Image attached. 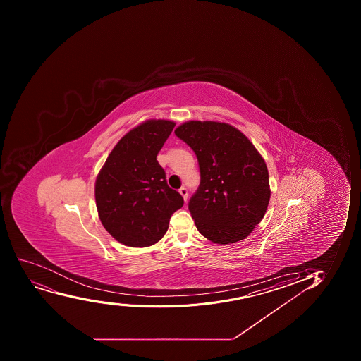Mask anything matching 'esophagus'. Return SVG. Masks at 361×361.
Here are the masks:
<instances>
[{
	"label": "esophagus",
	"instance_id": "34e87169",
	"mask_svg": "<svg viewBox=\"0 0 361 361\" xmlns=\"http://www.w3.org/2000/svg\"><path fill=\"white\" fill-rule=\"evenodd\" d=\"M178 193L183 195V200L187 201V197H188V190H187L186 187H181V188L178 190Z\"/></svg>",
	"mask_w": 361,
	"mask_h": 361
}]
</instances>
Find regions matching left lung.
Listing matches in <instances>:
<instances>
[{"mask_svg": "<svg viewBox=\"0 0 361 361\" xmlns=\"http://www.w3.org/2000/svg\"><path fill=\"white\" fill-rule=\"evenodd\" d=\"M175 135L199 161L200 186L188 204L197 231L219 245L247 238L264 218L271 197L260 153L239 129L225 122H185Z\"/></svg>", "mask_w": 361, "mask_h": 361, "instance_id": "1", "label": "left lung"}]
</instances>
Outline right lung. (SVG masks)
I'll return each mask as SVG.
<instances>
[{
	"mask_svg": "<svg viewBox=\"0 0 361 361\" xmlns=\"http://www.w3.org/2000/svg\"><path fill=\"white\" fill-rule=\"evenodd\" d=\"M175 122L147 120L122 137L108 155L95 183L97 213L118 243L148 247L166 234L183 199L167 185L157 153Z\"/></svg>",
	"mask_w": 361,
	"mask_h": 361,
	"instance_id": "1",
	"label": "right lung"
}]
</instances>
